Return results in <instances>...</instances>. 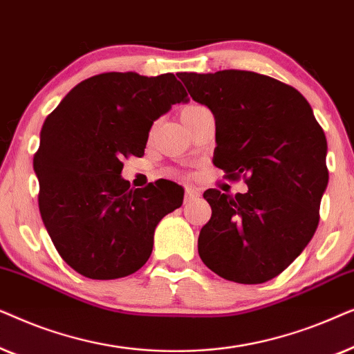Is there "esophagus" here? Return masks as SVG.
<instances>
[{"instance_id":"esophagus-1","label":"esophagus","mask_w":354,"mask_h":354,"mask_svg":"<svg viewBox=\"0 0 354 354\" xmlns=\"http://www.w3.org/2000/svg\"><path fill=\"white\" fill-rule=\"evenodd\" d=\"M200 196V190L195 187H187L185 188V201H190V200H195V198Z\"/></svg>"}]
</instances>
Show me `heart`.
I'll list each match as a JSON object with an SVG mask.
<instances>
[{
    "label": "heart",
    "instance_id": "heart-1",
    "mask_svg": "<svg viewBox=\"0 0 354 354\" xmlns=\"http://www.w3.org/2000/svg\"><path fill=\"white\" fill-rule=\"evenodd\" d=\"M205 109V106H200V104H188L185 106V108L182 109V119L185 120L187 118H190V115H193L195 113H198V111Z\"/></svg>",
    "mask_w": 354,
    "mask_h": 354
}]
</instances>
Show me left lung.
Here are the masks:
<instances>
[{
  "label": "left lung",
  "mask_w": 354,
  "mask_h": 354,
  "mask_svg": "<svg viewBox=\"0 0 354 354\" xmlns=\"http://www.w3.org/2000/svg\"><path fill=\"white\" fill-rule=\"evenodd\" d=\"M177 77L214 114V166L248 185L235 196L205 192L212 214L198 239L200 258L225 280L268 282L317 229L328 182L324 130L306 98L272 77L235 69Z\"/></svg>",
  "instance_id": "1"
}]
</instances>
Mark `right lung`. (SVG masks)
Masks as SVG:
<instances>
[{
	"mask_svg": "<svg viewBox=\"0 0 354 354\" xmlns=\"http://www.w3.org/2000/svg\"><path fill=\"white\" fill-rule=\"evenodd\" d=\"M188 95L174 74L104 72L80 82L45 119L33 169L53 245L95 280L130 275L153 251L154 229L182 206L171 180L130 188L124 158H142L154 120Z\"/></svg>",
	"mask_w": 354,
	"mask_h": 354,
	"instance_id": "1",
	"label": "right lung"
}]
</instances>
